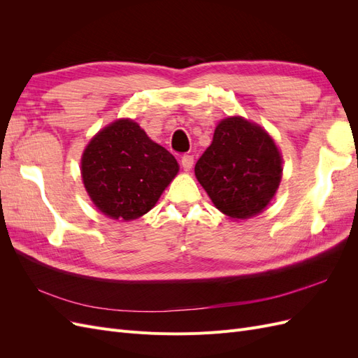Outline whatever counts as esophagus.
I'll use <instances>...</instances> for the list:
<instances>
[{
    "instance_id": "obj_1",
    "label": "esophagus",
    "mask_w": 358,
    "mask_h": 358,
    "mask_svg": "<svg viewBox=\"0 0 358 358\" xmlns=\"http://www.w3.org/2000/svg\"><path fill=\"white\" fill-rule=\"evenodd\" d=\"M194 166V157L192 155H183L182 157V167L185 171H191Z\"/></svg>"
}]
</instances>
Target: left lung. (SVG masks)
Here are the masks:
<instances>
[{"label":"left lung","mask_w":358,"mask_h":358,"mask_svg":"<svg viewBox=\"0 0 358 358\" xmlns=\"http://www.w3.org/2000/svg\"><path fill=\"white\" fill-rule=\"evenodd\" d=\"M282 166L275 138L259 124L234 115L216 125L194 171L215 208L229 220L242 221L259 215L273 200Z\"/></svg>","instance_id":"obj_1"}]
</instances>
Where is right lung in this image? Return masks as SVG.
<instances>
[{
    "mask_svg": "<svg viewBox=\"0 0 358 358\" xmlns=\"http://www.w3.org/2000/svg\"><path fill=\"white\" fill-rule=\"evenodd\" d=\"M178 173L176 158L129 117L101 128L80 158L82 182L92 204L121 222L152 209Z\"/></svg>",
    "mask_w": 358,
    "mask_h": 358,
    "instance_id": "right-lung-1",
    "label": "right lung"
}]
</instances>
